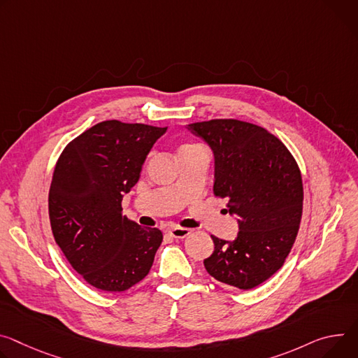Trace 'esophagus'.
Returning a JSON list of instances; mask_svg holds the SVG:
<instances>
[{
  "instance_id": "34e87169",
  "label": "esophagus",
  "mask_w": 358,
  "mask_h": 358,
  "mask_svg": "<svg viewBox=\"0 0 358 358\" xmlns=\"http://www.w3.org/2000/svg\"><path fill=\"white\" fill-rule=\"evenodd\" d=\"M169 234L173 238H185V237H188L191 234V230L181 229V227H173V229L169 230Z\"/></svg>"
}]
</instances>
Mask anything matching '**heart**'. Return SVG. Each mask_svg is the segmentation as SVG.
<instances>
[{"label":"heart","instance_id":"heart-1","mask_svg":"<svg viewBox=\"0 0 358 358\" xmlns=\"http://www.w3.org/2000/svg\"><path fill=\"white\" fill-rule=\"evenodd\" d=\"M188 147H194V145H184V147H181L180 150H182V148H188Z\"/></svg>","mask_w":358,"mask_h":358}]
</instances>
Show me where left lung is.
Returning <instances> with one entry per match:
<instances>
[{
	"mask_svg": "<svg viewBox=\"0 0 358 358\" xmlns=\"http://www.w3.org/2000/svg\"><path fill=\"white\" fill-rule=\"evenodd\" d=\"M214 155L215 197L230 200L238 234L211 236L204 267L215 280L251 289L278 271L296 241L303 214V181L296 159L266 128L238 120L188 124Z\"/></svg>",
	"mask_w": 358,
	"mask_h": 358,
	"instance_id": "8db88e82",
	"label": "left lung"
}]
</instances>
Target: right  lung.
<instances>
[{
    "label": "right lung",
    "instance_id": "right-lung-1",
    "mask_svg": "<svg viewBox=\"0 0 358 358\" xmlns=\"http://www.w3.org/2000/svg\"><path fill=\"white\" fill-rule=\"evenodd\" d=\"M166 131L103 121L73 140L57 161L48 194L52 234L73 268L95 288L125 291L150 273L162 233L122 215L121 201Z\"/></svg>",
    "mask_w": 358,
    "mask_h": 358
}]
</instances>
